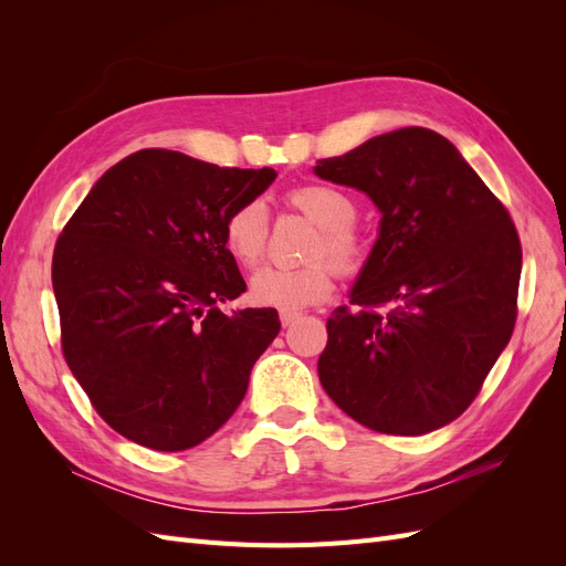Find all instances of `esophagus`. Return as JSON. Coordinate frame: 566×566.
Returning <instances> with one entry per match:
<instances>
[{
    "mask_svg": "<svg viewBox=\"0 0 566 566\" xmlns=\"http://www.w3.org/2000/svg\"><path fill=\"white\" fill-rule=\"evenodd\" d=\"M302 314L300 312H290V310H281V323L285 325V328H287V325H293L297 318H300Z\"/></svg>",
    "mask_w": 566,
    "mask_h": 566,
    "instance_id": "esophagus-1",
    "label": "esophagus"
}]
</instances>
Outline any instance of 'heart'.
I'll return each mask as SVG.
<instances>
[{
	"instance_id": "b5f03b06",
	"label": "heart",
	"mask_w": 566,
	"mask_h": 566,
	"mask_svg": "<svg viewBox=\"0 0 566 566\" xmlns=\"http://www.w3.org/2000/svg\"><path fill=\"white\" fill-rule=\"evenodd\" d=\"M287 202L321 227L312 248L314 262L302 266H264L252 276V300L276 310H304L331 295L335 268L354 276L370 260L368 238L354 227L356 200L331 184H302L287 193ZM224 245L238 264L256 266L269 248V212L262 200H248L233 208L224 221ZM331 255L332 262L321 261Z\"/></svg>"
}]
</instances>
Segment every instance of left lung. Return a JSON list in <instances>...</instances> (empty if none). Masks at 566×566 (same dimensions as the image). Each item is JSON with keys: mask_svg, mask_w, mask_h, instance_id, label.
<instances>
[{"mask_svg": "<svg viewBox=\"0 0 566 566\" xmlns=\"http://www.w3.org/2000/svg\"><path fill=\"white\" fill-rule=\"evenodd\" d=\"M314 172L382 212L349 306L331 314L318 378L368 430L427 434L482 389L515 331L522 245L505 205L424 127L373 136Z\"/></svg>", "mask_w": 566, "mask_h": 566, "instance_id": "1", "label": "left lung"}]
</instances>
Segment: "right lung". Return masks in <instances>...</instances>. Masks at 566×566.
<instances>
[{
	"mask_svg": "<svg viewBox=\"0 0 566 566\" xmlns=\"http://www.w3.org/2000/svg\"><path fill=\"white\" fill-rule=\"evenodd\" d=\"M276 179L144 148L101 177L51 262L67 368L117 434L153 451L212 437L281 331L276 310L224 314L245 293L224 221Z\"/></svg>",
	"mask_w": 566,
	"mask_h": 566,
	"instance_id": "add662e5",
	"label": "right lung"
}]
</instances>
